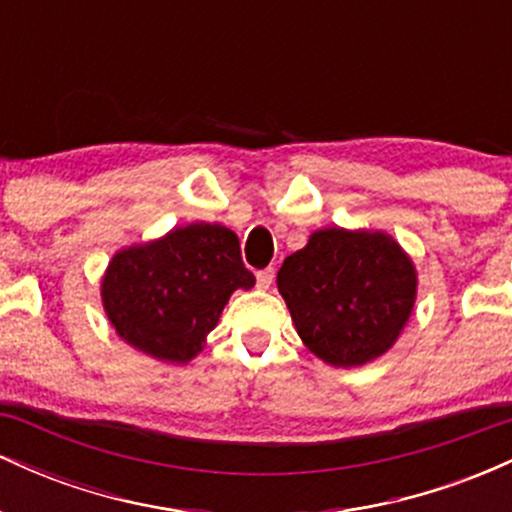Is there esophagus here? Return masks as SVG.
Instances as JSON below:
<instances>
[{
    "label": "esophagus",
    "instance_id": "obj_1",
    "mask_svg": "<svg viewBox=\"0 0 512 512\" xmlns=\"http://www.w3.org/2000/svg\"><path fill=\"white\" fill-rule=\"evenodd\" d=\"M255 279H257V286H260V289H269V286H272V281H274V269L272 267L260 269V272L255 274Z\"/></svg>",
    "mask_w": 512,
    "mask_h": 512
}]
</instances>
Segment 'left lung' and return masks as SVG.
<instances>
[{
	"label": "left lung",
	"instance_id": "left-lung-1",
	"mask_svg": "<svg viewBox=\"0 0 512 512\" xmlns=\"http://www.w3.org/2000/svg\"><path fill=\"white\" fill-rule=\"evenodd\" d=\"M303 344L332 366L383 356L407 325L414 264L385 233L322 228L276 274Z\"/></svg>",
	"mask_w": 512,
	"mask_h": 512
}]
</instances>
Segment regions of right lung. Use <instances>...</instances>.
Returning a JSON list of instances; mask_svg holds the SVG:
<instances>
[{
  "label": "right lung",
  "mask_w": 512,
  "mask_h": 512,
  "mask_svg": "<svg viewBox=\"0 0 512 512\" xmlns=\"http://www.w3.org/2000/svg\"><path fill=\"white\" fill-rule=\"evenodd\" d=\"M252 286L236 233L219 223H190L117 252L101 296L127 344L158 361L187 363L202 351L231 293Z\"/></svg>",
  "instance_id": "right-lung-1"
}]
</instances>
